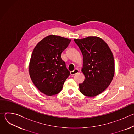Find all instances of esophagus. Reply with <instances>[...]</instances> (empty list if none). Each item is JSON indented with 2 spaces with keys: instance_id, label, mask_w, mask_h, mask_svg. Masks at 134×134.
I'll return each instance as SVG.
<instances>
[{
  "instance_id": "34e87169",
  "label": "esophagus",
  "mask_w": 134,
  "mask_h": 134,
  "mask_svg": "<svg viewBox=\"0 0 134 134\" xmlns=\"http://www.w3.org/2000/svg\"><path fill=\"white\" fill-rule=\"evenodd\" d=\"M79 72V70L77 69H74L73 71H70V75H72V76H74V75L77 74Z\"/></svg>"
}]
</instances>
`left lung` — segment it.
<instances>
[{"mask_svg": "<svg viewBox=\"0 0 134 134\" xmlns=\"http://www.w3.org/2000/svg\"><path fill=\"white\" fill-rule=\"evenodd\" d=\"M83 57L82 71L85 76L79 84L80 92L85 96L95 97L110 84L114 74V61L111 50L105 42L98 36L74 39Z\"/></svg>", "mask_w": 134, "mask_h": 134, "instance_id": "1", "label": "left lung"}]
</instances>
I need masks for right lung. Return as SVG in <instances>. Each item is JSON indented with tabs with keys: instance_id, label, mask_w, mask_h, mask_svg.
I'll list each match as a JSON object with an SVG mask.
<instances>
[{
	"instance_id": "1",
	"label": "right lung",
	"mask_w": 134,
	"mask_h": 134,
	"mask_svg": "<svg viewBox=\"0 0 134 134\" xmlns=\"http://www.w3.org/2000/svg\"><path fill=\"white\" fill-rule=\"evenodd\" d=\"M71 40L58 35H50L35 47L29 64L30 77L36 88L46 95L59 93L70 75L62 52Z\"/></svg>"
}]
</instances>
